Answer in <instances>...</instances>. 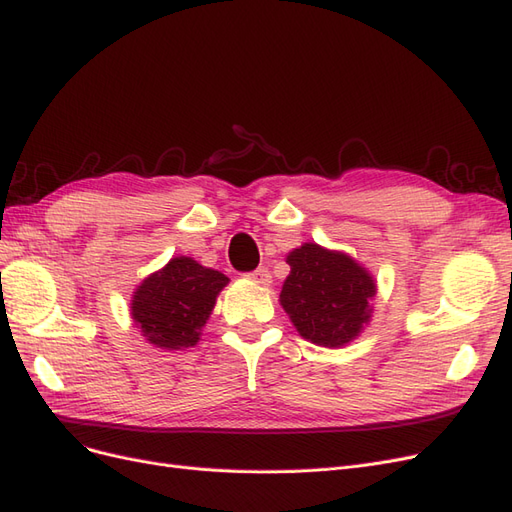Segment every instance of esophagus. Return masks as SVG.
<instances>
[{
  "instance_id": "34e87169",
  "label": "esophagus",
  "mask_w": 512,
  "mask_h": 512,
  "mask_svg": "<svg viewBox=\"0 0 512 512\" xmlns=\"http://www.w3.org/2000/svg\"><path fill=\"white\" fill-rule=\"evenodd\" d=\"M247 277H250L252 282H256L260 286H269L271 284V273H269L267 267H258L256 271H252Z\"/></svg>"
}]
</instances>
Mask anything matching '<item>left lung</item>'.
I'll return each mask as SVG.
<instances>
[{
  "label": "left lung",
  "mask_w": 512,
  "mask_h": 512,
  "mask_svg": "<svg viewBox=\"0 0 512 512\" xmlns=\"http://www.w3.org/2000/svg\"><path fill=\"white\" fill-rule=\"evenodd\" d=\"M290 275L280 303L307 342L339 348L363 331L376 297L371 273L348 254L303 243L286 258Z\"/></svg>",
  "instance_id": "obj_1"
}]
</instances>
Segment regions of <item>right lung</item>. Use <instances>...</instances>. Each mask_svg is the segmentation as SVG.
<instances>
[{
	"instance_id": "1",
	"label": "right lung",
	"mask_w": 512,
	"mask_h": 512,
	"mask_svg": "<svg viewBox=\"0 0 512 512\" xmlns=\"http://www.w3.org/2000/svg\"><path fill=\"white\" fill-rule=\"evenodd\" d=\"M226 284L224 273L188 256L170 258L164 269L145 277L136 288L130 312L149 344L162 350L192 348Z\"/></svg>"
}]
</instances>
